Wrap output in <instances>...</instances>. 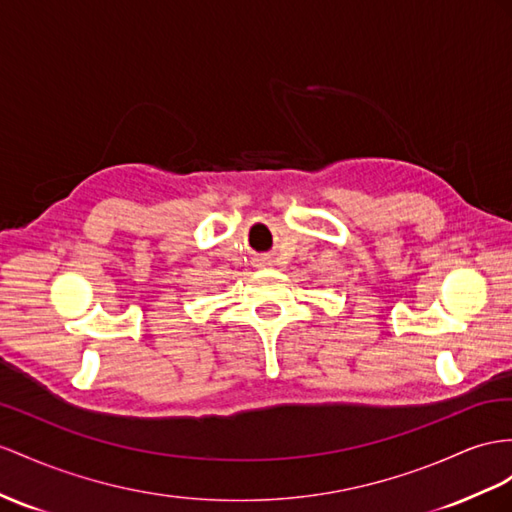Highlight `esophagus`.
<instances>
[{"mask_svg":"<svg viewBox=\"0 0 512 512\" xmlns=\"http://www.w3.org/2000/svg\"><path fill=\"white\" fill-rule=\"evenodd\" d=\"M255 264H257L259 268H264V266H268V257H257V259H255Z\"/></svg>","mask_w":512,"mask_h":512,"instance_id":"1","label":"esophagus"}]
</instances>
